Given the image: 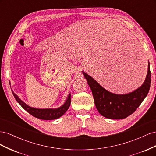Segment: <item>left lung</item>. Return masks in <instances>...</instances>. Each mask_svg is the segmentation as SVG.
I'll return each mask as SVG.
<instances>
[{"label": "left lung", "mask_w": 156, "mask_h": 156, "mask_svg": "<svg viewBox=\"0 0 156 156\" xmlns=\"http://www.w3.org/2000/svg\"><path fill=\"white\" fill-rule=\"evenodd\" d=\"M13 95L15 98L16 100L20 103V105L24 108L25 111L30 113L31 115L34 116L37 119L42 120H55L58 119L60 116H62L64 113L68 111L70 106L71 103V94L69 95L66 100L64 104L58 108H37L31 107L23 102L21 99L19 98L16 94L12 91Z\"/></svg>", "instance_id": "8db88e82"}]
</instances>
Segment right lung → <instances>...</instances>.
Instances as JSON below:
<instances>
[{
  "label": "right lung",
  "mask_w": 156,
  "mask_h": 156,
  "mask_svg": "<svg viewBox=\"0 0 156 156\" xmlns=\"http://www.w3.org/2000/svg\"><path fill=\"white\" fill-rule=\"evenodd\" d=\"M83 73L90 87L98 112L110 119H124L133 113L147 96L150 87L149 62L147 75L143 84L133 92L126 94H116L108 92L89 75L84 72Z\"/></svg>",
  "instance_id": "add662e5"
}]
</instances>
